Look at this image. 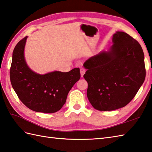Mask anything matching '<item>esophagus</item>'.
Returning a JSON list of instances; mask_svg holds the SVG:
<instances>
[{"label":"esophagus","mask_w":152,"mask_h":152,"mask_svg":"<svg viewBox=\"0 0 152 152\" xmlns=\"http://www.w3.org/2000/svg\"><path fill=\"white\" fill-rule=\"evenodd\" d=\"M85 72H86V70H85V68H83V67H82V68H80V76H81L82 77H83V75H84V74H85Z\"/></svg>","instance_id":"1"}]
</instances>
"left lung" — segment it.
Here are the masks:
<instances>
[{"mask_svg":"<svg viewBox=\"0 0 152 152\" xmlns=\"http://www.w3.org/2000/svg\"><path fill=\"white\" fill-rule=\"evenodd\" d=\"M113 45L84 62L87 97L98 110L110 111L129 103L142 85L146 77L144 55L137 40L117 31Z\"/></svg>","mask_w":152,"mask_h":152,"instance_id":"8db88e82","label":"left lung"}]
</instances>
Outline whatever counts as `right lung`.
I'll return each instance as SVG.
<instances>
[{"mask_svg":"<svg viewBox=\"0 0 152 152\" xmlns=\"http://www.w3.org/2000/svg\"><path fill=\"white\" fill-rule=\"evenodd\" d=\"M28 36L19 42L12 54L10 71L12 86L19 99L35 112L53 113L61 109L73 86L80 77L79 68L68 72L39 74L26 64L25 48Z\"/></svg>","mask_w":152,"mask_h":152,"instance_id":"add662e5","label":"right lung"}]
</instances>
